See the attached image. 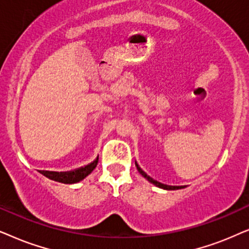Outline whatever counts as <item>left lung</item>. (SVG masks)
Instances as JSON below:
<instances>
[{
  "label": "left lung",
  "instance_id": "8db88e82",
  "mask_svg": "<svg viewBox=\"0 0 249 249\" xmlns=\"http://www.w3.org/2000/svg\"><path fill=\"white\" fill-rule=\"evenodd\" d=\"M135 166H137L139 173H140L144 178H147V180H148L149 182H150V183L156 185V187L164 189V190H178V189H183V188H185V185H167V184L160 183V182L154 180V178H152L151 177H149V175H148L147 173H145V172H144L143 170H142V168H141L140 166H139V164L137 163V160H135Z\"/></svg>",
  "mask_w": 249,
  "mask_h": 249
}]
</instances>
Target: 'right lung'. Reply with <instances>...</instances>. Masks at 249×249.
Listing matches in <instances>:
<instances>
[{
    "instance_id": "obj_1",
    "label": "right lung",
    "mask_w": 249,
    "mask_h": 249,
    "mask_svg": "<svg viewBox=\"0 0 249 249\" xmlns=\"http://www.w3.org/2000/svg\"><path fill=\"white\" fill-rule=\"evenodd\" d=\"M99 161V156L90 164L85 165V166L75 168L72 171L67 172H53V171H38L39 173L44 175L50 180L60 182L65 184H74L77 182L84 180V178L90 175L95 167H97Z\"/></svg>"
}]
</instances>
